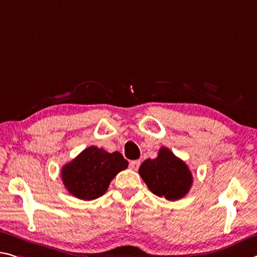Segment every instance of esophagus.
<instances>
[{"label":"esophagus","instance_id":"1","mask_svg":"<svg viewBox=\"0 0 257 257\" xmlns=\"http://www.w3.org/2000/svg\"><path fill=\"white\" fill-rule=\"evenodd\" d=\"M140 166H141L140 160H134V161L129 162V168L133 169V170H137L138 168H140Z\"/></svg>","mask_w":257,"mask_h":257}]
</instances>
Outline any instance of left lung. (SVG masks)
<instances>
[{"instance_id":"8db88e82","label":"left lung","mask_w":257,"mask_h":257,"mask_svg":"<svg viewBox=\"0 0 257 257\" xmlns=\"http://www.w3.org/2000/svg\"><path fill=\"white\" fill-rule=\"evenodd\" d=\"M138 173L151 192L170 201L185 197L193 183L189 167L167 148L159 150L156 159H146Z\"/></svg>"}]
</instances>
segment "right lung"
<instances>
[{
  "label": "right lung",
  "instance_id": "obj_1",
  "mask_svg": "<svg viewBox=\"0 0 257 257\" xmlns=\"http://www.w3.org/2000/svg\"><path fill=\"white\" fill-rule=\"evenodd\" d=\"M128 167L120 152L108 153L97 146L83 150L62 169V180L68 192L81 200H95L107 191L109 183Z\"/></svg>",
  "mask_w": 257,
  "mask_h": 257
}]
</instances>
